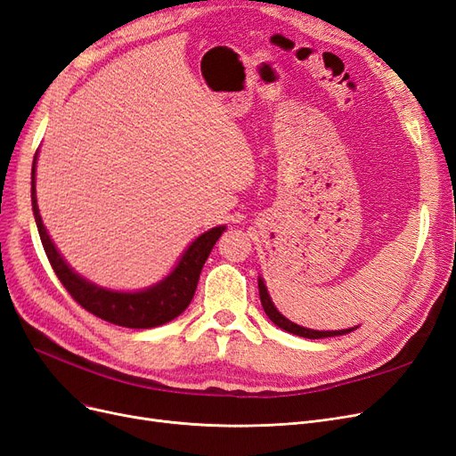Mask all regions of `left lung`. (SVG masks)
<instances>
[{"label":"left lung","mask_w":456,"mask_h":456,"mask_svg":"<svg viewBox=\"0 0 456 456\" xmlns=\"http://www.w3.org/2000/svg\"><path fill=\"white\" fill-rule=\"evenodd\" d=\"M257 281H259V297H261V305H263L265 314L268 315V319H271V322H273L274 325H278V327L283 329V330H288V332L297 334V336H302V338L317 340V338H330V336H342V334H347V332L357 329V327H355V329H344V330H314V329L300 327V325L289 322L288 317H283V315L278 312V308L274 306V302H273L271 295H268V291H266V285H265V281H263L261 276H259Z\"/></svg>","instance_id":"obj_1"}]
</instances>
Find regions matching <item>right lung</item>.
Instances as JSON below:
<instances>
[{"label": "right lung", "mask_w": 456, "mask_h": 456, "mask_svg": "<svg viewBox=\"0 0 456 456\" xmlns=\"http://www.w3.org/2000/svg\"><path fill=\"white\" fill-rule=\"evenodd\" d=\"M36 167L37 154L33 158L31 167V207L36 224L39 229V237L46 257L53 265L56 276L63 283V288L78 302V305L88 310L90 314L105 319L112 325H120L127 329H151L173 322L185 308L195 295L199 276L205 261L208 259L210 251L222 232L227 229L225 225L212 227L210 231L199 234V237L183 251L176 266L168 273L161 281L150 285L141 291H114L101 288L97 283L82 278L78 273L67 265L61 257L58 248L43 225V219L37 207L36 193Z\"/></svg>", "instance_id": "add662e5"}]
</instances>
